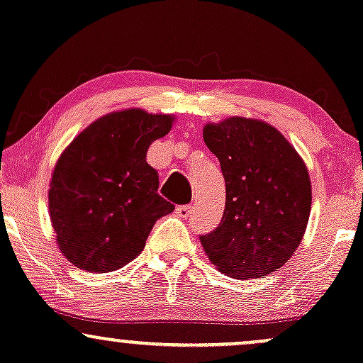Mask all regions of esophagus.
<instances>
[{
  "instance_id": "34e87169",
  "label": "esophagus",
  "mask_w": 363,
  "mask_h": 363,
  "mask_svg": "<svg viewBox=\"0 0 363 363\" xmlns=\"http://www.w3.org/2000/svg\"><path fill=\"white\" fill-rule=\"evenodd\" d=\"M192 211H194L192 206L177 207V213H178V216H180V218H190V216H192Z\"/></svg>"
}]
</instances>
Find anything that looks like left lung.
Listing matches in <instances>:
<instances>
[{
	"label": "left lung",
	"instance_id": "1",
	"mask_svg": "<svg viewBox=\"0 0 363 363\" xmlns=\"http://www.w3.org/2000/svg\"><path fill=\"white\" fill-rule=\"evenodd\" d=\"M202 135L226 182L225 213L214 231L201 236L203 252L230 278L272 274L290 260L307 230V166L279 130L257 118L207 123Z\"/></svg>",
	"mask_w": 363,
	"mask_h": 363
}]
</instances>
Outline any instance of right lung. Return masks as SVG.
Returning <instances> with one entry per match:
<instances>
[{
	"label": "right lung",
	"instance_id": "obj_1",
	"mask_svg": "<svg viewBox=\"0 0 363 363\" xmlns=\"http://www.w3.org/2000/svg\"><path fill=\"white\" fill-rule=\"evenodd\" d=\"M174 116L140 108L113 111L84 128L52 169L48 202L61 254L89 272H111L145 247L154 223L174 209L157 194L145 161Z\"/></svg>",
	"mask_w": 363,
	"mask_h": 363
}]
</instances>
